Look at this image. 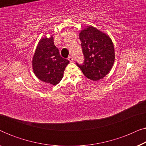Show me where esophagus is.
I'll list each match as a JSON object with an SVG mask.
<instances>
[{"instance_id": "esophagus-1", "label": "esophagus", "mask_w": 146, "mask_h": 146, "mask_svg": "<svg viewBox=\"0 0 146 146\" xmlns=\"http://www.w3.org/2000/svg\"><path fill=\"white\" fill-rule=\"evenodd\" d=\"M68 60L70 62H73V57L72 56H69L68 58Z\"/></svg>"}]
</instances>
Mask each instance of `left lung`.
I'll return each mask as SVG.
<instances>
[{
    "label": "left lung",
    "mask_w": 146,
    "mask_h": 146,
    "mask_svg": "<svg viewBox=\"0 0 146 146\" xmlns=\"http://www.w3.org/2000/svg\"><path fill=\"white\" fill-rule=\"evenodd\" d=\"M84 57L82 64H76L84 75L92 80H99L111 70L115 60L112 41L108 36L88 26L80 33Z\"/></svg>",
    "instance_id": "obj_1"
}]
</instances>
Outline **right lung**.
I'll list each match as a JSON object with an SVG mask.
<instances>
[{"label":"right lung","instance_id":"add662e5","mask_svg":"<svg viewBox=\"0 0 146 146\" xmlns=\"http://www.w3.org/2000/svg\"><path fill=\"white\" fill-rule=\"evenodd\" d=\"M53 40L51 36L39 41L33 56V68L38 78L44 82L56 85L63 78L64 71L69 60L60 55Z\"/></svg>","mask_w":146,"mask_h":146}]
</instances>
